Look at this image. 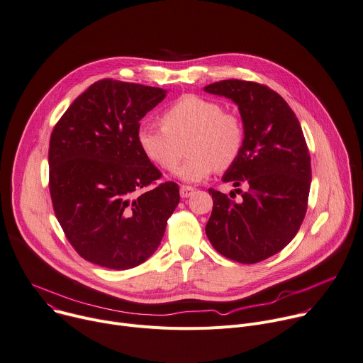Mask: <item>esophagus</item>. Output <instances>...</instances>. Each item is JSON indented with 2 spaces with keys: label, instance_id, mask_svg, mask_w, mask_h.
<instances>
[{
  "label": "esophagus",
  "instance_id": "34e87169",
  "mask_svg": "<svg viewBox=\"0 0 363 363\" xmlns=\"http://www.w3.org/2000/svg\"><path fill=\"white\" fill-rule=\"evenodd\" d=\"M194 192H195V189H194L192 186H188V185H182V186L179 188V194H181L182 199H189V196H191Z\"/></svg>",
  "mask_w": 363,
  "mask_h": 363
}]
</instances>
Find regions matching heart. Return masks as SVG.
Masks as SVG:
<instances>
[{
  "mask_svg": "<svg viewBox=\"0 0 363 363\" xmlns=\"http://www.w3.org/2000/svg\"><path fill=\"white\" fill-rule=\"evenodd\" d=\"M162 127H140L138 145L143 155L164 171H174L186 145L188 159L177 175L200 182L216 168L224 171L239 159L245 145V125L233 111L223 110L210 98L184 95L163 111Z\"/></svg>",
  "mask_w": 363,
  "mask_h": 363,
  "instance_id": "heart-1",
  "label": "heart"
}]
</instances>
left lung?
<instances>
[{
	"mask_svg": "<svg viewBox=\"0 0 363 363\" xmlns=\"http://www.w3.org/2000/svg\"><path fill=\"white\" fill-rule=\"evenodd\" d=\"M204 91L230 98L239 107L245 145L221 179L247 186L236 189L242 194L239 203L208 189L213 211L206 233L227 259L257 263L281 252L306 217L311 160L303 128L284 98L267 85L225 79Z\"/></svg>",
	"mask_w": 363,
	"mask_h": 363,
	"instance_id": "obj_1",
	"label": "left lung"
}]
</instances>
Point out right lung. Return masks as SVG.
Returning <instances> with one entry per match:
<instances>
[{
	"mask_svg": "<svg viewBox=\"0 0 363 363\" xmlns=\"http://www.w3.org/2000/svg\"><path fill=\"white\" fill-rule=\"evenodd\" d=\"M167 91L114 79L94 82L56 123L49 145L55 216L85 260L130 269L149 259L179 203L175 182L138 145L140 120Z\"/></svg>",
	"mask_w": 363,
	"mask_h": 363,
	"instance_id": "right-lung-1",
	"label": "right lung"
}]
</instances>
